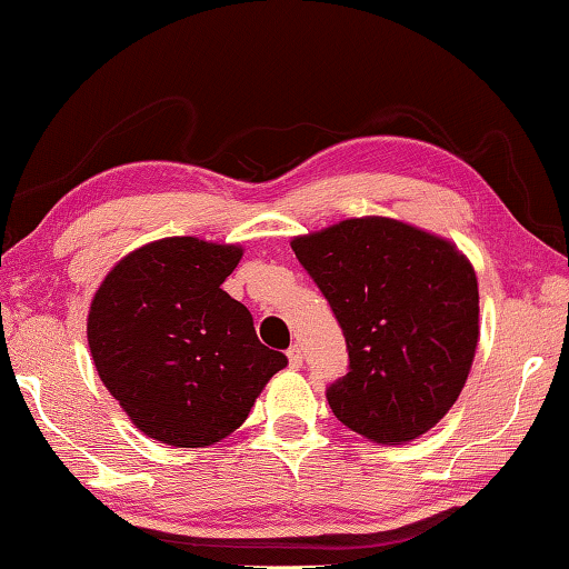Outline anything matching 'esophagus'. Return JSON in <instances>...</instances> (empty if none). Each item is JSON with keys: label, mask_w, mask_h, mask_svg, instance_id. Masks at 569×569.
<instances>
[{"label": "esophagus", "mask_w": 569, "mask_h": 569, "mask_svg": "<svg viewBox=\"0 0 569 569\" xmlns=\"http://www.w3.org/2000/svg\"><path fill=\"white\" fill-rule=\"evenodd\" d=\"M286 353H288V366H291V369H301V366H303V349H301V346L293 343Z\"/></svg>", "instance_id": "esophagus-1"}]
</instances>
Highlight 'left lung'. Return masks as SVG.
<instances>
[{
	"label": "left lung",
	"mask_w": 569,
	"mask_h": 569,
	"mask_svg": "<svg viewBox=\"0 0 569 569\" xmlns=\"http://www.w3.org/2000/svg\"><path fill=\"white\" fill-rule=\"evenodd\" d=\"M298 261L331 303L349 373L326 391L343 427L407 445L445 419L479 341V288L451 240L383 216L296 236Z\"/></svg>",
	"instance_id": "8db88e82"
}]
</instances>
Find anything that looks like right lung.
Masks as SVG:
<instances>
[{"mask_svg":"<svg viewBox=\"0 0 569 569\" xmlns=\"http://www.w3.org/2000/svg\"><path fill=\"white\" fill-rule=\"evenodd\" d=\"M240 258L233 243L160 238L114 263L92 296L88 343L100 381L160 445L198 449L233 435L288 363L220 288Z\"/></svg>","mask_w":569,"mask_h":569,"instance_id":"add662e5","label":"right lung"}]
</instances>
